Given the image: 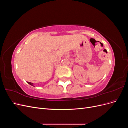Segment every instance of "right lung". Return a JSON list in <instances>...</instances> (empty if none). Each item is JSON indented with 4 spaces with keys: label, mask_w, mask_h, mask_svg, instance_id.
<instances>
[{
    "label": "right lung",
    "mask_w": 128,
    "mask_h": 128,
    "mask_svg": "<svg viewBox=\"0 0 128 128\" xmlns=\"http://www.w3.org/2000/svg\"><path fill=\"white\" fill-rule=\"evenodd\" d=\"M28 84H29L30 85H31V86H34V84H33L32 83H31V82H28Z\"/></svg>",
    "instance_id": "obj_1"
}]
</instances>
